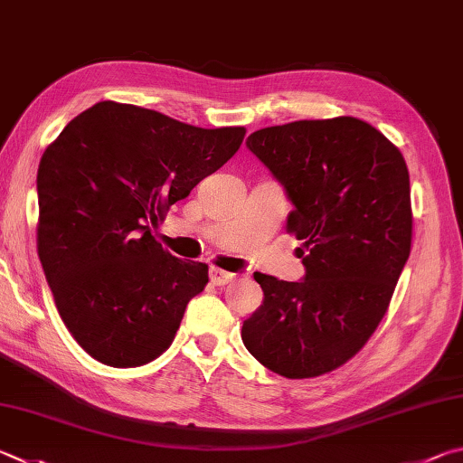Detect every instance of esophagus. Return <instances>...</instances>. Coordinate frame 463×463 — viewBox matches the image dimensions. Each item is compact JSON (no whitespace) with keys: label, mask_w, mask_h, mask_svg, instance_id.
<instances>
[{"label":"esophagus","mask_w":463,"mask_h":463,"mask_svg":"<svg viewBox=\"0 0 463 463\" xmlns=\"http://www.w3.org/2000/svg\"><path fill=\"white\" fill-rule=\"evenodd\" d=\"M234 273H231V271H224V269H218V267H213L210 269V281H213L214 285H226V283H231L232 279H234Z\"/></svg>","instance_id":"1"}]
</instances>
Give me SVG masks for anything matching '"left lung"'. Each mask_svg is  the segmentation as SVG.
<instances>
[{
  "label": "left lung",
  "mask_w": 463,
  "mask_h": 463,
  "mask_svg": "<svg viewBox=\"0 0 463 463\" xmlns=\"http://www.w3.org/2000/svg\"><path fill=\"white\" fill-rule=\"evenodd\" d=\"M247 147L291 200L288 231L307 255L299 281L255 275L265 298L242 322V342L285 378L326 374L371 338L409 259L405 157L354 117L265 128Z\"/></svg>",
  "instance_id": "left-lung-1"
}]
</instances>
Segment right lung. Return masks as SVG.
Returning <instances> with one entry per match:
<instances>
[{"label":"right lung","instance_id":"1","mask_svg":"<svg viewBox=\"0 0 463 463\" xmlns=\"http://www.w3.org/2000/svg\"><path fill=\"white\" fill-rule=\"evenodd\" d=\"M242 137L245 128L203 129L100 100L46 147L38 255L64 326L99 363L139 366L172 344L208 265L174 257L151 226Z\"/></svg>","mask_w":463,"mask_h":463}]
</instances>
